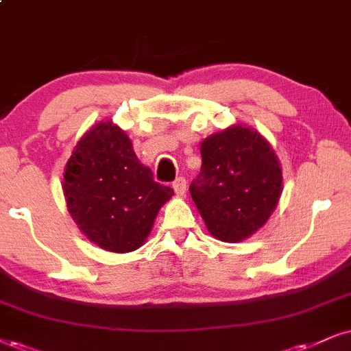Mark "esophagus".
<instances>
[{
	"label": "esophagus",
	"mask_w": 351,
	"mask_h": 351,
	"mask_svg": "<svg viewBox=\"0 0 351 351\" xmlns=\"http://www.w3.org/2000/svg\"><path fill=\"white\" fill-rule=\"evenodd\" d=\"M172 189L177 195H184L185 190H187V182H185L184 177H177V179L172 182Z\"/></svg>",
	"instance_id": "obj_1"
}]
</instances>
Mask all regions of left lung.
Segmentation results:
<instances>
[{
  "label": "left lung",
  "instance_id": "1",
  "mask_svg": "<svg viewBox=\"0 0 351 351\" xmlns=\"http://www.w3.org/2000/svg\"><path fill=\"white\" fill-rule=\"evenodd\" d=\"M200 174L190 184L216 239L239 242L261 229L278 205L283 177L274 149L254 128L232 125L202 141Z\"/></svg>",
  "mask_w": 351,
  "mask_h": 351
}]
</instances>
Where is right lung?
Masks as SVG:
<instances>
[{
  "instance_id": "obj_1",
  "label": "right lung",
  "mask_w": 351,
  "mask_h": 351,
  "mask_svg": "<svg viewBox=\"0 0 351 351\" xmlns=\"http://www.w3.org/2000/svg\"><path fill=\"white\" fill-rule=\"evenodd\" d=\"M68 211L89 241L109 252L145 244L161 206L174 195L138 161L123 130L99 122L76 143L63 174Z\"/></svg>"
}]
</instances>
